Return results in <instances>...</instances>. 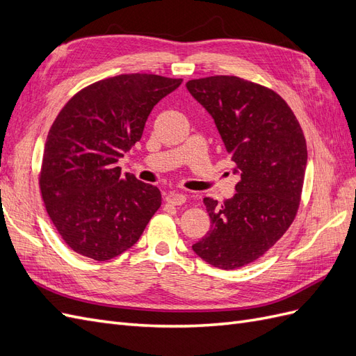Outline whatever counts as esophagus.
I'll use <instances>...</instances> for the list:
<instances>
[{
  "label": "esophagus",
  "mask_w": 356,
  "mask_h": 356,
  "mask_svg": "<svg viewBox=\"0 0 356 356\" xmlns=\"http://www.w3.org/2000/svg\"><path fill=\"white\" fill-rule=\"evenodd\" d=\"M186 200H187L186 195H182V193H178V191H170L166 196V202L169 204H174V207H179V204L186 203Z\"/></svg>",
  "instance_id": "obj_1"
}]
</instances>
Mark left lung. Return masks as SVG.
<instances>
[{
	"label": "left lung",
	"mask_w": 356,
	"mask_h": 356,
	"mask_svg": "<svg viewBox=\"0 0 356 356\" xmlns=\"http://www.w3.org/2000/svg\"><path fill=\"white\" fill-rule=\"evenodd\" d=\"M186 86L212 115L241 177L236 195L222 204L203 199L211 229L193 251L213 267L233 270L264 255L293 224L307 165L306 139L288 104L261 84L213 75Z\"/></svg>",
	"instance_id": "left-lung-1"
}]
</instances>
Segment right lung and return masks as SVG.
Listing matches in <instances>:
<instances>
[{
	"mask_svg": "<svg viewBox=\"0 0 356 356\" xmlns=\"http://www.w3.org/2000/svg\"><path fill=\"white\" fill-rule=\"evenodd\" d=\"M181 79L122 74L75 93L42 153L46 211L72 251L106 261L132 248L161 204L160 190L122 174L117 161L143 136L154 105Z\"/></svg>",
	"mask_w": 356,
	"mask_h": 356,
	"instance_id": "right-lung-1",
	"label": "right lung"
}]
</instances>
